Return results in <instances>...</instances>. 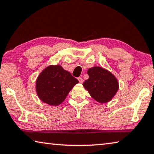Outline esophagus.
I'll use <instances>...</instances> for the list:
<instances>
[{"label": "esophagus", "mask_w": 154, "mask_h": 154, "mask_svg": "<svg viewBox=\"0 0 154 154\" xmlns=\"http://www.w3.org/2000/svg\"><path fill=\"white\" fill-rule=\"evenodd\" d=\"M78 80H79V83H83V79H82V77H79V78H78Z\"/></svg>", "instance_id": "1"}]
</instances>
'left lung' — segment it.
<instances>
[{
    "instance_id": "obj_1",
    "label": "left lung",
    "mask_w": 154,
    "mask_h": 154,
    "mask_svg": "<svg viewBox=\"0 0 154 154\" xmlns=\"http://www.w3.org/2000/svg\"><path fill=\"white\" fill-rule=\"evenodd\" d=\"M89 79L83 83L90 96L100 103L111 101L119 89L118 80L108 70L94 66L88 70Z\"/></svg>"
}]
</instances>
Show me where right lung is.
Returning <instances> with one entry per match:
<instances>
[{"instance_id": "add662e5", "label": "right lung", "mask_w": 154, "mask_h": 154, "mask_svg": "<svg viewBox=\"0 0 154 154\" xmlns=\"http://www.w3.org/2000/svg\"><path fill=\"white\" fill-rule=\"evenodd\" d=\"M79 83L60 65H49L36 80V92L41 101L51 106L63 102L72 88Z\"/></svg>"}]
</instances>
